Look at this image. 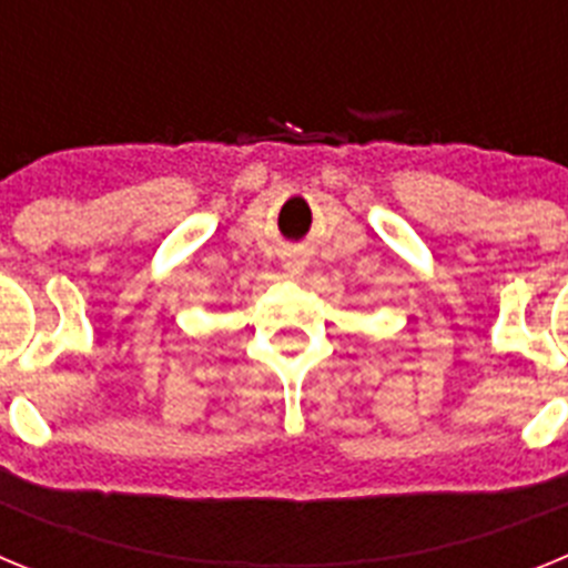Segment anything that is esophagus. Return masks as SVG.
<instances>
[{
	"instance_id": "34e87169",
	"label": "esophagus",
	"mask_w": 568,
	"mask_h": 568,
	"mask_svg": "<svg viewBox=\"0 0 568 568\" xmlns=\"http://www.w3.org/2000/svg\"><path fill=\"white\" fill-rule=\"evenodd\" d=\"M304 267H307V258H304L301 253L287 255V261H284V270H287V275H301L304 273Z\"/></svg>"
}]
</instances>
